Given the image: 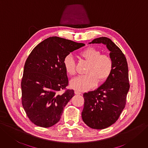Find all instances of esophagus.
<instances>
[{"instance_id":"obj_1","label":"esophagus","mask_w":148,"mask_h":148,"mask_svg":"<svg viewBox=\"0 0 148 148\" xmlns=\"http://www.w3.org/2000/svg\"><path fill=\"white\" fill-rule=\"evenodd\" d=\"M75 94V95H82V92H80V91H74Z\"/></svg>"}]
</instances>
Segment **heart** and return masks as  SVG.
<instances>
[{"mask_svg":"<svg viewBox=\"0 0 148 148\" xmlns=\"http://www.w3.org/2000/svg\"><path fill=\"white\" fill-rule=\"evenodd\" d=\"M80 56L89 63L86 71L87 74L71 80V88L78 91H87L96 86L97 82L102 83L110 77L113 71V61L108 55L101 54L99 50L90 47L82 51ZM63 66L68 75L73 76L75 74V62L71 54L64 58Z\"/></svg>","mask_w":148,"mask_h":148,"instance_id":"1","label":"heart"}]
</instances>
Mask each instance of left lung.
Segmentation results:
<instances>
[{
    "instance_id": "1",
    "label": "left lung",
    "mask_w": 148,
    "mask_h": 148,
    "mask_svg": "<svg viewBox=\"0 0 148 148\" xmlns=\"http://www.w3.org/2000/svg\"><path fill=\"white\" fill-rule=\"evenodd\" d=\"M91 43L106 45L110 52L113 71L99 88L84 94L85 102L82 118L88 127L103 129L115 123L125 107L130 88L128 66L121 49L108 38H97Z\"/></svg>"
}]
</instances>
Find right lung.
Masks as SVG:
<instances>
[{"mask_svg":"<svg viewBox=\"0 0 148 148\" xmlns=\"http://www.w3.org/2000/svg\"><path fill=\"white\" fill-rule=\"evenodd\" d=\"M85 46L57 36L49 37L32 50L26 60L21 82L22 103L30 121L49 127L57 123L63 108L74 96L68 85L64 58Z\"/></svg>","mask_w":148,"mask_h":148,"instance_id":"1","label":"right lung"}]
</instances>
